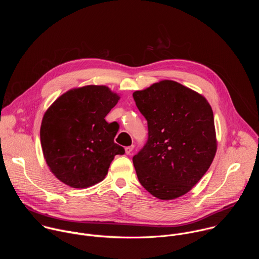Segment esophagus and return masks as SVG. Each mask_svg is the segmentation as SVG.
<instances>
[{
    "label": "esophagus",
    "instance_id": "34e87169",
    "mask_svg": "<svg viewBox=\"0 0 259 259\" xmlns=\"http://www.w3.org/2000/svg\"><path fill=\"white\" fill-rule=\"evenodd\" d=\"M133 149H134V145H130V146H126L125 147V152H126V154L127 155H130L131 153H132V151H133Z\"/></svg>",
    "mask_w": 259,
    "mask_h": 259
}]
</instances>
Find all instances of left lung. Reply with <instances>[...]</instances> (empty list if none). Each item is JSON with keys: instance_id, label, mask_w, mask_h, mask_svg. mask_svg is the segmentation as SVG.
I'll use <instances>...</instances> for the list:
<instances>
[{"instance_id": "left-lung-1", "label": "left lung", "mask_w": 259, "mask_h": 259, "mask_svg": "<svg viewBox=\"0 0 259 259\" xmlns=\"http://www.w3.org/2000/svg\"><path fill=\"white\" fill-rule=\"evenodd\" d=\"M149 138L132 161L141 186L160 200L189 193L209 169L217 140L211 105L198 92L163 80L133 93Z\"/></svg>"}]
</instances>
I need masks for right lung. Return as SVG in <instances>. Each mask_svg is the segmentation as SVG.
<instances>
[{
  "label": "right lung",
  "instance_id": "right-lung-1",
  "mask_svg": "<svg viewBox=\"0 0 259 259\" xmlns=\"http://www.w3.org/2000/svg\"><path fill=\"white\" fill-rule=\"evenodd\" d=\"M120 100L106 86L70 89L46 110L40 137L50 171L66 186L86 189L102 181L123 147L114 142L118 129L104 118Z\"/></svg>",
  "mask_w": 259,
  "mask_h": 259
}]
</instances>
